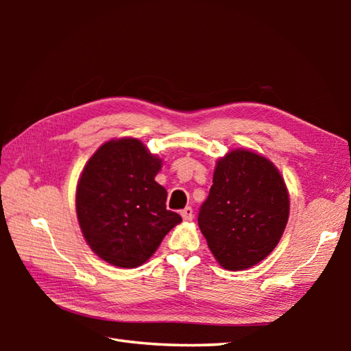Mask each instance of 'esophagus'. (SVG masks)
Instances as JSON below:
<instances>
[{
	"label": "esophagus",
	"instance_id": "esophagus-1",
	"mask_svg": "<svg viewBox=\"0 0 351 351\" xmlns=\"http://www.w3.org/2000/svg\"><path fill=\"white\" fill-rule=\"evenodd\" d=\"M181 217L182 219H186V221H190V219L193 218V209L192 207H186V209L181 210Z\"/></svg>",
	"mask_w": 351,
	"mask_h": 351
}]
</instances>
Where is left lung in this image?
I'll return each mask as SVG.
<instances>
[{
  "label": "left lung",
  "instance_id": "8db88e82",
  "mask_svg": "<svg viewBox=\"0 0 351 351\" xmlns=\"http://www.w3.org/2000/svg\"><path fill=\"white\" fill-rule=\"evenodd\" d=\"M289 215V197L278 170L249 150L219 159L198 226L219 265L251 268L272 252Z\"/></svg>",
  "mask_w": 351,
  "mask_h": 351
}]
</instances>
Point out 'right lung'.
<instances>
[{"label":"right lung","instance_id":"add662e5","mask_svg":"<svg viewBox=\"0 0 351 351\" xmlns=\"http://www.w3.org/2000/svg\"><path fill=\"white\" fill-rule=\"evenodd\" d=\"M161 159L138 139L104 144L82 171L75 209L83 237L100 258L136 268L152 257L181 217L154 181Z\"/></svg>","mask_w":351,"mask_h":351}]
</instances>
